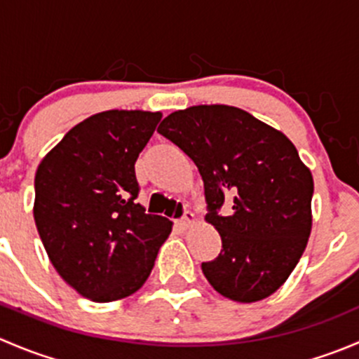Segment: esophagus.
Segmentation results:
<instances>
[{
	"instance_id": "esophagus-1",
	"label": "esophagus",
	"mask_w": 359,
	"mask_h": 359,
	"mask_svg": "<svg viewBox=\"0 0 359 359\" xmlns=\"http://www.w3.org/2000/svg\"><path fill=\"white\" fill-rule=\"evenodd\" d=\"M180 224H182L184 227L194 226V224H196V215H194L193 212H186V213H184L182 220H180Z\"/></svg>"
}]
</instances>
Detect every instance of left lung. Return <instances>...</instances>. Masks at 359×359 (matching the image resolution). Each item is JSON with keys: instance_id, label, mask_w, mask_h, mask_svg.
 Listing matches in <instances>:
<instances>
[{"instance_id": "left-lung-1", "label": "left lung", "mask_w": 359, "mask_h": 359, "mask_svg": "<svg viewBox=\"0 0 359 359\" xmlns=\"http://www.w3.org/2000/svg\"><path fill=\"white\" fill-rule=\"evenodd\" d=\"M158 132L194 161L222 250L201 269L220 295L257 302L295 269L313 227V173L280 130L240 107L210 104L166 116ZM224 201L233 213L216 215Z\"/></svg>"}]
</instances>
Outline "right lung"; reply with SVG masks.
I'll return each instance as SVG.
<instances>
[{"mask_svg": "<svg viewBox=\"0 0 359 359\" xmlns=\"http://www.w3.org/2000/svg\"><path fill=\"white\" fill-rule=\"evenodd\" d=\"M161 116L97 112L72 126L36 170L32 212L43 247L60 278L93 302L139 290L172 233V220L135 201V161Z\"/></svg>", "mask_w": 359, "mask_h": 359, "instance_id": "add662e5", "label": "right lung"}]
</instances>
